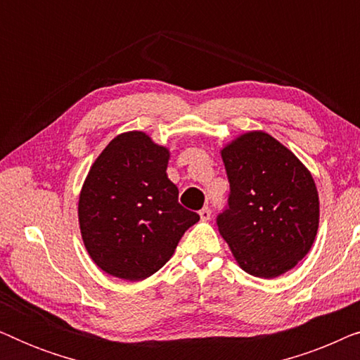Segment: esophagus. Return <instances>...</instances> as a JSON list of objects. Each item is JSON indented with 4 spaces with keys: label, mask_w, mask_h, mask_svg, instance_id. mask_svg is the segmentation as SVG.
Here are the masks:
<instances>
[{
    "label": "esophagus",
    "mask_w": 360,
    "mask_h": 360,
    "mask_svg": "<svg viewBox=\"0 0 360 360\" xmlns=\"http://www.w3.org/2000/svg\"><path fill=\"white\" fill-rule=\"evenodd\" d=\"M200 218L203 221H208L211 218V210L208 208V206H205V208L200 210Z\"/></svg>",
    "instance_id": "34e87169"
}]
</instances>
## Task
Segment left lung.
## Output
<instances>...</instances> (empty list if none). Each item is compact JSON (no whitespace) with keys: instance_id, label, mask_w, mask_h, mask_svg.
<instances>
[{"instance_id":"obj_1","label":"left lung","mask_w":360,"mask_h":360,"mask_svg":"<svg viewBox=\"0 0 360 360\" xmlns=\"http://www.w3.org/2000/svg\"><path fill=\"white\" fill-rule=\"evenodd\" d=\"M228 205L216 216L221 236L245 272L260 278L293 269L316 238L319 200L304 165L265 132L226 146Z\"/></svg>"}]
</instances>
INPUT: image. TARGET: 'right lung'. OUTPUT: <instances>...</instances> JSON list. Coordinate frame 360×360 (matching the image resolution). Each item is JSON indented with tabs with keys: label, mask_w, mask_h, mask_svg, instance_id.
Masks as SVG:
<instances>
[{
	"label": "right lung",
	"mask_w": 360,
	"mask_h": 360,
	"mask_svg": "<svg viewBox=\"0 0 360 360\" xmlns=\"http://www.w3.org/2000/svg\"><path fill=\"white\" fill-rule=\"evenodd\" d=\"M167 164L165 147L131 131L115 137L88 172L78 219L88 254L106 274L124 280L150 277L200 219L179 203Z\"/></svg>",
	"instance_id": "1"
}]
</instances>
